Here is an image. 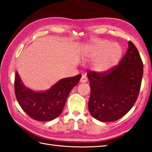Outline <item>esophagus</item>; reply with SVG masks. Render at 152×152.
<instances>
[{
	"label": "esophagus",
	"instance_id": "34e87169",
	"mask_svg": "<svg viewBox=\"0 0 152 152\" xmlns=\"http://www.w3.org/2000/svg\"><path fill=\"white\" fill-rule=\"evenodd\" d=\"M87 81H88V78L85 75H82L81 79H80V82L81 83H86Z\"/></svg>",
	"mask_w": 152,
	"mask_h": 152
}]
</instances>
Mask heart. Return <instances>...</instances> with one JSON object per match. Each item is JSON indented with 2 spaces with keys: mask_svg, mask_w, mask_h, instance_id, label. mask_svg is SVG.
I'll use <instances>...</instances> for the list:
<instances>
[{
  "mask_svg": "<svg viewBox=\"0 0 152 152\" xmlns=\"http://www.w3.org/2000/svg\"><path fill=\"white\" fill-rule=\"evenodd\" d=\"M121 53L122 49L119 44L103 40L86 45L81 51L83 59H93L92 69L100 73L105 72L115 66Z\"/></svg>",
  "mask_w": 152,
  "mask_h": 152,
  "instance_id": "obj_1",
  "label": "heart"
}]
</instances>
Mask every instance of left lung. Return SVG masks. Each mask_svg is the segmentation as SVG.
I'll list each match as a JSON object with an SVG mask.
<instances>
[{
    "mask_svg": "<svg viewBox=\"0 0 152 152\" xmlns=\"http://www.w3.org/2000/svg\"><path fill=\"white\" fill-rule=\"evenodd\" d=\"M91 95L90 114L102 122L121 118L134 106L139 94L143 75V63L132 42L118 66L105 72L89 71Z\"/></svg>",
    "mask_w": 152,
    "mask_h": 152,
    "instance_id": "1",
    "label": "left lung"
}]
</instances>
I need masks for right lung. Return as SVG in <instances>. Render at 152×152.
Returning <instances> with one entry per match:
<instances>
[{"label": "right lung", "instance_id": "add662e5", "mask_svg": "<svg viewBox=\"0 0 152 152\" xmlns=\"http://www.w3.org/2000/svg\"><path fill=\"white\" fill-rule=\"evenodd\" d=\"M81 77V74H78L61 79L49 89L39 92L25 86L16 72L14 82L16 99L21 108L31 118L39 121L53 120L61 114L68 96Z\"/></svg>", "mask_w": 152, "mask_h": 152}]
</instances>
